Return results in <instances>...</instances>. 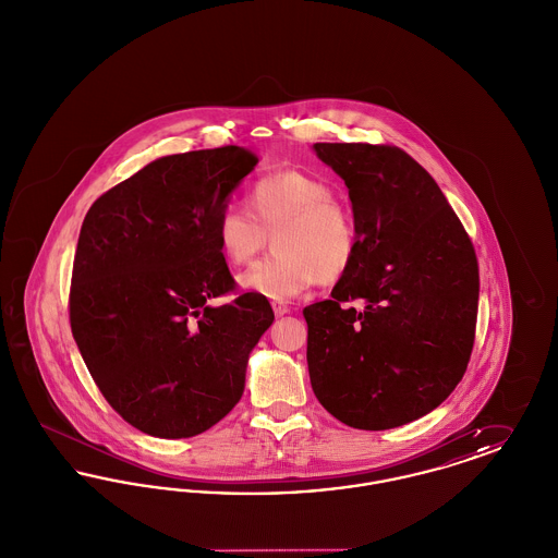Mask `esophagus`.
<instances>
[{"mask_svg": "<svg viewBox=\"0 0 558 558\" xmlns=\"http://www.w3.org/2000/svg\"><path fill=\"white\" fill-rule=\"evenodd\" d=\"M271 310H274L276 318H282V316H287V314L291 312L289 305H284V303H280V301H274V303H271Z\"/></svg>", "mask_w": 558, "mask_h": 558, "instance_id": "esophagus-1", "label": "esophagus"}]
</instances>
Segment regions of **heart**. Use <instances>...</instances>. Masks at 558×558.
<instances>
[{
	"instance_id": "obj_1",
	"label": "heart",
	"mask_w": 558,
	"mask_h": 558,
	"mask_svg": "<svg viewBox=\"0 0 558 558\" xmlns=\"http://www.w3.org/2000/svg\"><path fill=\"white\" fill-rule=\"evenodd\" d=\"M269 236L276 251L240 276L246 291L269 299L341 280L360 244L351 205L324 178L301 169L269 171L248 186L246 209L228 205L217 213L215 240L232 266L248 264Z\"/></svg>"
}]
</instances>
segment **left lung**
<instances>
[{"instance_id":"obj_1","label":"left lung","mask_w":558,"mask_h":558,"mask_svg":"<svg viewBox=\"0 0 558 558\" xmlns=\"http://www.w3.org/2000/svg\"><path fill=\"white\" fill-rule=\"evenodd\" d=\"M314 150L345 180L360 244L330 299L303 310L312 389L345 425L396 428L435 410L466 372L475 246L435 180L398 146L318 142Z\"/></svg>"}]
</instances>
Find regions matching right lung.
<instances>
[{"label": "right lung", "mask_w": 558, "mask_h": 558, "mask_svg": "<svg viewBox=\"0 0 558 558\" xmlns=\"http://www.w3.org/2000/svg\"><path fill=\"white\" fill-rule=\"evenodd\" d=\"M259 162L240 146L155 160L85 215L69 319L110 408L162 439L194 437L242 398L251 349L274 322L259 292H236L215 240L217 213Z\"/></svg>", "instance_id": "obj_1"}]
</instances>
